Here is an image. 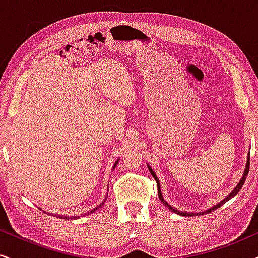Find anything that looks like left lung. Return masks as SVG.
I'll use <instances>...</instances> for the list:
<instances>
[{
    "instance_id": "8db88e82",
    "label": "left lung",
    "mask_w": 258,
    "mask_h": 258,
    "mask_svg": "<svg viewBox=\"0 0 258 258\" xmlns=\"http://www.w3.org/2000/svg\"><path fill=\"white\" fill-rule=\"evenodd\" d=\"M147 166H148V168H149V171H150V173H152V176L154 177V179L156 180V184H158V193H159V199H160V201H161L162 204H164L165 206L166 207H168V209L171 210V211L172 212H174V214H177V215H180V216H199V215H203V214H209V212H211V211H215V210H217V209H220V207L223 205L224 203H227L228 200H230L232 199L233 197H235L236 194L239 193V190H240V189L242 188V185H244V183H245V179H246V177H247V173H248V168H250V152H248V154H247V160H246V165H245V168H244V173H242V177L240 178V180H239V183L238 184H236V186L235 188L233 189L232 191H230L229 194L227 195L226 198H224L223 200H221L220 203L218 204H216V205H214L212 207H210V209H207V210H205V211H200V212H185V211H179V210H177V209H174V207H172L170 205V204L167 203V201H165V199L164 198H162V194H161V186H160V182H159V178H158V176H156L155 174V172H154L153 171V168L150 167V165L149 164H147Z\"/></svg>"
}]
</instances>
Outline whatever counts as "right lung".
I'll use <instances>...</instances> for the list:
<instances>
[{"label": "right lung", "instance_id": "obj_1", "mask_svg": "<svg viewBox=\"0 0 258 258\" xmlns=\"http://www.w3.org/2000/svg\"><path fill=\"white\" fill-rule=\"evenodd\" d=\"M119 160H120V159H117V160H116V161H115L114 166H112V170H114V168H115V167H116V165H117V162H119ZM108 191H109V190H108ZM106 198H108V195H106V197H105V199H104V200H103V201H102V203H100L98 206H96V207H94V209H93V210H91V211H90V212H88V214H93V212H94V211H96V210H98V209H100V207H102L103 205H104V203H105ZM40 210H41V209H40ZM49 215H51V214H49ZM85 215H86V214H85ZM52 216H53V215H52ZM57 216H58V217H59V218H67V220H69V218H72V220H75V218H79V216H74V217H73V216H63V215H57Z\"/></svg>", "mask_w": 258, "mask_h": 258}]
</instances>
